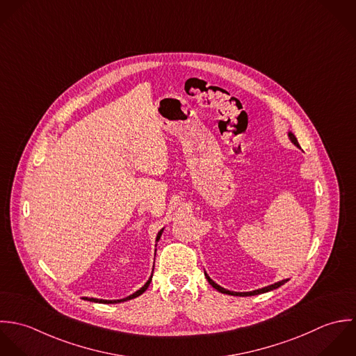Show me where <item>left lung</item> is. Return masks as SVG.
Segmentation results:
<instances>
[{
	"label": "left lung",
	"mask_w": 356,
	"mask_h": 356,
	"mask_svg": "<svg viewBox=\"0 0 356 356\" xmlns=\"http://www.w3.org/2000/svg\"><path fill=\"white\" fill-rule=\"evenodd\" d=\"M289 138H290V140L291 143H294L297 147H300L298 145V142H297V139H296V136L291 134V132H289ZM205 277H207V280H208V282L213 286L216 290H218L220 293H224V294H232V296H256V294H261V293H266V291H270V290H274V289H278L280 286H282V284H286L289 280H284V281H281V282H277V284H270V286H267V287H263V289H259V290H254V291H246V293H236V291H229V290H225V289H222L221 286H218L217 284H214L213 281L205 274Z\"/></svg>",
	"instance_id": "left-lung-1"
}]
</instances>
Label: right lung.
<instances>
[{"instance_id":"1","label":"right lung","mask_w":356,"mask_h":356,"mask_svg":"<svg viewBox=\"0 0 356 356\" xmlns=\"http://www.w3.org/2000/svg\"><path fill=\"white\" fill-rule=\"evenodd\" d=\"M161 234H162V231L158 234V236H156V241L159 239ZM151 278H152V275H151ZM151 278L147 281V284H144L142 289H139L138 291H135L134 294H131L129 297H127V298H122V300H99V298H89V297H83V300H88V301H92V302H103V304H115V302H122V301H127V300H132V298H135V297L140 296L142 293H144V291L147 290L148 284H149V282H151Z\"/></svg>"}]
</instances>
